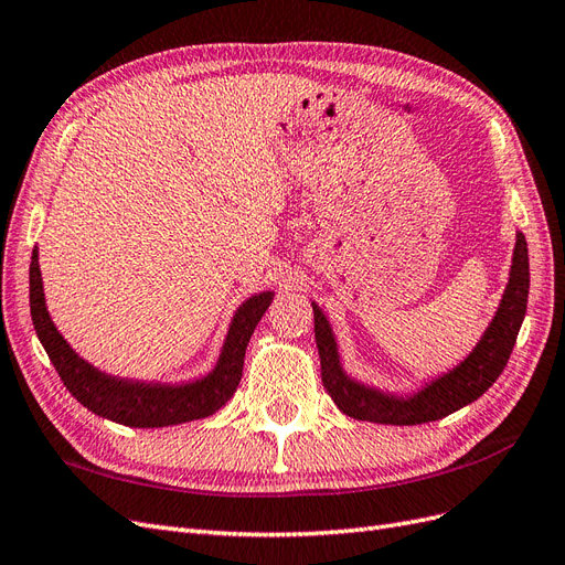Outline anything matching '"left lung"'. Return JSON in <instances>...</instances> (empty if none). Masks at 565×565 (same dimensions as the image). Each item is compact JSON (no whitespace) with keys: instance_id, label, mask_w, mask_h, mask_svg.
<instances>
[{"instance_id":"8db88e82","label":"left lung","mask_w":565,"mask_h":565,"mask_svg":"<svg viewBox=\"0 0 565 565\" xmlns=\"http://www.w3.org/2000/svg\"><path fill=\"white\" fill-rule=\"evenodd\" d=\"M527 288H531V271H527V244L525 236L516 234L512 271L500 300L498 312L486 329L483 338L469 352L460 366L431 380L413 396H394L380 390L361 385L348 377L340 366L338 344L329 319L312 302L315 309V338L321 356V382L331 394L335 406L354 417V420L380 423V425H423L460 411L493 385L507 366L509 354L514 350L519 329L525 317Z\"/></svg>"}]
</instances>
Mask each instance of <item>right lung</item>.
I'll list each match as a JSON object with an SVG mask.
<instances>
[{"label":"right lung","instance_id":"obj_1","mask_svg":"<svg viewBox=\"0 0 565 565\" xmlns=\"http://www.w3.org/2000/svg\"><path fill=\"white\" fill-rule=\"evenodd\" d=\"M38 248L30 263V315L40 342L58 371L63 385L77 402L107 420L126 427H169L209 417L221 411L239 387L246 344L271 302V290L248 298L230 323L227 340L215 369L185 385H159V382H134L105 375L88 361L72 352L56 326H53L46 302Z\"/></svg>","mask_w":565,"mask_h":565}]
</instances>
